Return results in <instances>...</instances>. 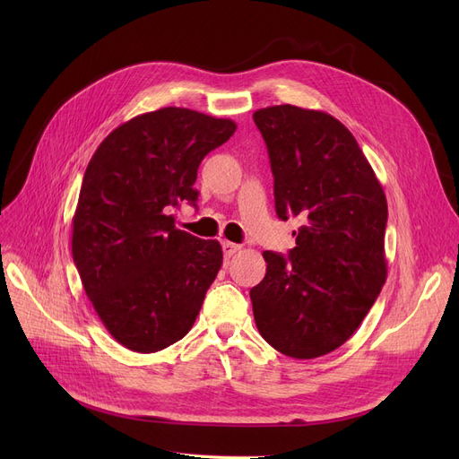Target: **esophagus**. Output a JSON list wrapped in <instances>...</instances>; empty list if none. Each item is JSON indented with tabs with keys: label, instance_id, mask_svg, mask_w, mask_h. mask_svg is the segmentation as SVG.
I'll return each instance as SVG.
<instances>
[{
	"label": "esophagus",
	"instance_id": "obj_1",
	"mask_svg": "<svg viewBox=\"0 0 459 459\" xmlns=\"http://www.w3.org/2000/svg\"><path fill=\"white\" fill-rule=\"evenodd\" d=\"M239 249H242V247H239L238 244H232V242H223V253H225V256H232L234 253H238Z\"/></svg>",
	"mask_w": 459,
	"mask_h": 459
}]
</instances>
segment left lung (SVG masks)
<instances>
[{
    "mask_svg": "<svg viewBox=\"0 0 459 459\" xmlns=\"http://www.w3.org/2000/svg\"><path fill=\"white\" fill-rule=\"evenodd\" d=\"M253 118L268 147L277 215L303 221L290 255L262 253L266 277L249 292L255 322L277 351L322 357L357 331L387 279V199L333 115L282 104Z\"/></svg>",
    "mask_w": 459,
    "mask_h": 459,
    "instance_id": "8db88e82",
    "label": "left lung"
}]
</instances>
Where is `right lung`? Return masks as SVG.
<instances>
[{
	"label": "right lung",
	"mask_w": 459,
	"mask_h": 459,
	"mask_svg": "<svg viewBox=\"0 0 459 459\" xmlns=\"http://www.w3.org/2000/svg\"><path fill=\"white\" fill-rule=\"evenodd\" d=\"M236 132L230 118L186 108L143 113L92 154L72 217V256L113 339L137 353L175 344L197 320L223 264L217 239L175 227L204 156Z\"/></svg>",
	"instance_id": "right-lung-1"
}]
</instances>
